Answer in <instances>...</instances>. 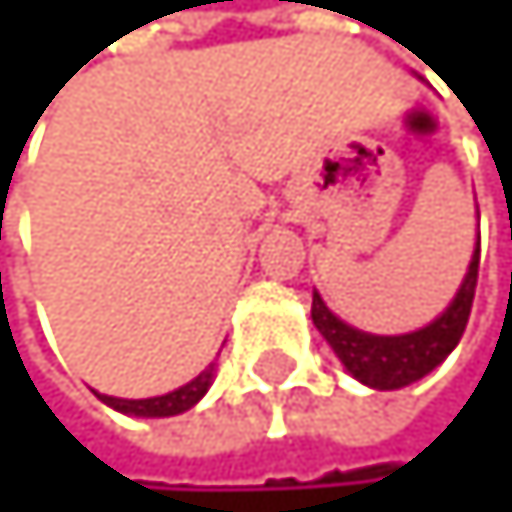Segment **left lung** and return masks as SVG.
Here are the masks:
<instances>
[{"label":"left lung","mask_w":512,"mask_h":512,"mask_svg":"<svg viewBox=\"0 0 512 512\" xmlns=\"http://www.w3.org/2000/svg\"><path fill=\"white\" fill-rule=\"evenodd\" d=\"M478 262H481V250H475V259H471L465 282L458 288L455 301L446 307V314L436 317L430 327H423L417 333L372 336V333L352 330L340 317H333L327 311V304L320 301L317 291L311 301L314 327L323 333V340L333 346L340 362L359 381H365V385H372L378 391H394V388L413 385V381H420L423 375H430L433 368L458 346V340H462L468 317H471V304H475Z\"/></svg>","instance_id":"left-lung-1"}]
</instances>
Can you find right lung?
Instances as JSON below:
<instances>
[{
    "label": "right lung",
    "instance_id": "add662e5",
    "mask_svg": "<svg viewBox=\"0 0 512 512\" xmlns=\"http://www.w3.org/2000/svg\"><path fill=\"white\" fill-rule=\"evenodd\" d=\"M211 372L214 368H208V372H201L195 381H189L185 388L179 391H169L163 397H147V401H118V397H105L102 394V401L108 407H115L121 413H134V417H176V413L182 410H189L195 407L201 397H205L208 385H211Z\"/></svg>",
    "mask_w": 512,
    "mask_h": 512
}]
</instances>
